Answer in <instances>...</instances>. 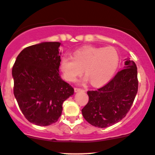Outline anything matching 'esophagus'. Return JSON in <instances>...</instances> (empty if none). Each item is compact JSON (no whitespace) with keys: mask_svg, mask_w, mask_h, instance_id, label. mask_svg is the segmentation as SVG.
<instances>
[{"mask_svg":"<svg viewBox=\"0 0 155 155\" xmlns=\"http://www.w3.org/2000/svg\"><path fill=\"white\" fill-rule=\"evenodd\" d=\"M81 91L84 92L85 90H83V89H81V88H77V87H75V88H74V92H75V93H78V92H81Z\"/></svg>","mask_w":155,"mask_h":155,"instance_id":"esophagus-1","label":"esophagus"}]
</instances>
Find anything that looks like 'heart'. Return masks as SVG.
Masks as SVG:
<instances>
[{"mask_svg":"<svg viewBox=\"0 0 155 155\" xmlns=\"http://www.w3.org/2000/svg\"><path fill=\"white\" fill-rule=\"evenodd\" d=\"M119 54L113 47H95L86 46L74 51L73 57L64 56L61 69L65 79L73 82L83 74V82L90 81L92 85L101 86L108 83L117 70Z\"/></svg>","mask_w":155,"mask_h":155,"instance_id":"b5f03b06","label":"heart"}]
</instances>
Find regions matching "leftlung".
<instances>
[{
  "label": "left lung",
  "instance_id": "obj_1",
  "mask_svg": "<svg viewBox=\"0 0 155 155\" xmlns=\"http://www.w3.org/2000/svg\"><path fill=\"white\" fill-rule=\"evenodd\" d=\"M124 68L106 85L87 92L89 102L81 111L93 126L105 128L122 120L132 106L138 91L137 67L130 58L124 59Z\"/></svg>",
  "mask_w": 155,
  "mask_h": 155
}]
</instances>
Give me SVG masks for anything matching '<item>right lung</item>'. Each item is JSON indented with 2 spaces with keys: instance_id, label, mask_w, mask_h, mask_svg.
Returning a JSON list of instances; mask_svg holds the SVG:
<instances>
[{
  "instance_id": "add662e5",
  "label": "right lung",
  "mask_w": 155,
  "mask_h": 155,
  "mask_svg": "<svg viewBox=\"0 0 155 155\" xmlns=\"http://www.w3.org/2000/svg\"><path fill=\"white\" fill-rule=\"evenodd\" d=\"M59 42H42L22 50L12 70L15 98L25 118L49 126L62 114V103L74 89L59 74Z\"/></svg>"
}]
</instances>
